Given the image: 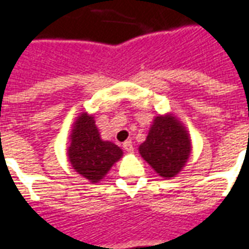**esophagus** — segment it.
Returning a JSON list of instances; mask_svg holds the SVG:
<instances>
[{"mask_svg": "<svg viewBox=\"0 0 249 249\" xmlns=\"http://www.w3.org/2000/svg\"><path fill=\"white\" fill-rule=\"evenodd\" d=\"M123 149L126 150L127 153H133L134 151V147H133V142L128 139V141H126L124 143H123Z\"/></svg>", "mask_w": 249, "mask_h": 249, "instance_id": "obj_1", "label": "esophagus"}]
</instances>
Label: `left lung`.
<instances>
[{
	"instance_id": "8db88e82",
	"label": "left lung",
	"mask_w": 249,
	"mask_h": 249,
	"mask_svg": "<svg viewBox=\"0 0 249 249\" xmlns=\"http://www.w3.org/2000/svg\"><path fill=\"white\" fill-rule=\"evenodd\" d=\"M192 151L189 133L173 114L154 118L139 154L163 178L176 177L184 169Z\"/></svg>"
}]
</instances>
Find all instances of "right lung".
Masks as SVG:
<instances>
[{
    "label": "right lung",
    "mask_w": 249,
    "mask_h": 249,
    "mask_svg": "<svg viewBox=\"0 0 249 249\" xmlns=\"http://www.w3.org/2000/svg\"><path fill=\"white\" fill-rule=\"evenodd\" d=\"M68 160L75 172L89 182H99L123 156L119 146L100 138L93 116L82 112L70 135Z\"/></svg>",
    "instance_id": "right-lung-1"
}]
</instances>
